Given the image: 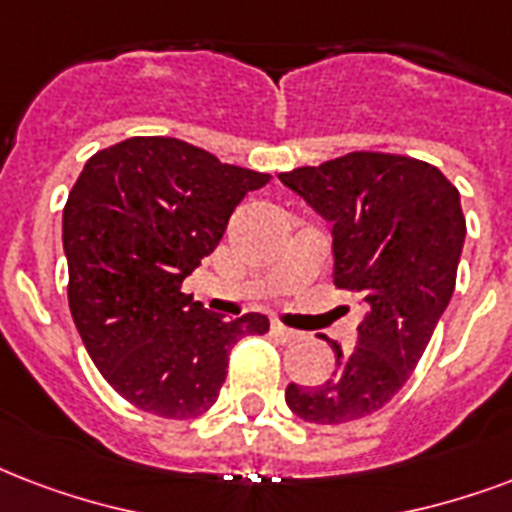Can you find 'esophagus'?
<instances>
[{
	"mask_svg": "<svg viewBox=\"0 0 512 512\" xmlns=\"http://www.w3.org/2000/svg\"><path fill=\"white\" fill-rule=\"evenodd\" d=\"M271 330H273V335H276V338H279L282 343H292V341H298V338H300L298 330H292V327L282 325V322H273Z\"/></svg>",
	"mask_w": 512,
	"mask_h": 512,
	"instance_id": "obj_1",
	"label": "esophagus"
}]
</instances>
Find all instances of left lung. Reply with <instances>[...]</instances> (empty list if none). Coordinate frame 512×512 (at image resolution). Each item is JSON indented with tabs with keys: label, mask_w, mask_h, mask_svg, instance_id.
I'll return each mask as SVG.
<instances>
[{
	"label": "left lung",
	"mask_w": 512,
	"mask_h": 512,
	"mask_svg": "<svg viewBox=\"0 0 512 512\" xmlns=\"http://www.w3.org/2000/svg\"><path fill=\"white\" fill-rule=\"evenodd\" d=\"M279 179L333 222L335 287L368 306L349 354L327 338L333 376L284 397L311 424L365 419L403 389L454 295L467 233L459 190L432 163L368 150Z\"/></svg>",
	"instance_id": "8db88e82"
}]
</instances>
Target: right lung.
Returning <instances> with one entry per match:
<instances>
[{"label": "right lung", "mask_w": 512, "mask_h": 512, "mask_svg": "<svg viewBox=\"0 0 512 512\" xmlns=\"http://www.w3.org/2000/svg\"><path fill=\"white\" fill-rule=\"evenodd\" d=\"M268 174L171 136H131L88 158L64 206L69 311L117 395L163 419L214 405L230 349L268 317L228 322L182 292L241 198Z\"/></svg>", "instance_id": "add662e5"}]
</instances>
